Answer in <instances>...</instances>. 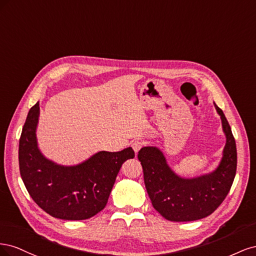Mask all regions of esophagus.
I'll use <instances>...</instances> for the list:
<instances>
[{"instance_id": "34e87169", "label": "esophagus", "mask_w": 256, "mask_h": 256, "mask_svg": "<svg viewBox=\"0 0 256 256\" xmlns=\"http://www.w3.org/2000/svg\"><path fill=\"white\" fill-rule=\"evenodd\" d=\"M143 145H144V143L142 141H140V140H136V141L132 142V144H131V146H132V148H134L136 154L138 152V150L142 148Z\"/></svg>"}]
</instances>
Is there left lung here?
I'll return each mask as SVG.
<instances>
[{"label":"left lung","mask_w":256,"mask_h":256,"mask_svg":"<svg viewBox=\"0 0 256 256\" xmlns=\"http://www.w3.org/2000/svg\"><path fill=\"white\" fill-rule=\"evenodd\" d=\"M214 106L221 116L226 144L220 164L212 173L191 180L182 178L170 168L157 147L147 146L138 152L152 204L168 221H194L212 214L233 184L237 168L236 142L226 115L216 104Z\"/></svg>","instance_id":"left-lung-1"}]
</instances>
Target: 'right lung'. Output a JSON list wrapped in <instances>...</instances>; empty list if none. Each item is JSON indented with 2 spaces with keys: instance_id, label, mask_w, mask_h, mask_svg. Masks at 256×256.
I'll return each mask as SVG.
<instances>
[{
  "instance_id": "1",
  "label": "right lung",
  "mask_w": 256,
  "mask_h": 256,
  "mask_svg": "<svg viewBox=\"0 0 256 256\" xmlns=\"http://www.w3.org/2000/svg\"><path fill=\"white\" fill-rule=\"evenodd\" d=\"M40 104L30 108L19 141V168L34 202L50 216L63 220H85L106 207L122 164L134 157L131 147L99 152L74 166L48 160L38 150L36 127Z\"/></svg>"
}]
</instances>
